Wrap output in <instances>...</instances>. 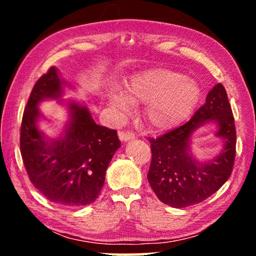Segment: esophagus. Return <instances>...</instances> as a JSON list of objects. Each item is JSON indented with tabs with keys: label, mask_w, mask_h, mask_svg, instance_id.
I'll list each match as a JSON object with an SVG mask.
<instances>
[{
	"label": "esophagus",
	"mask_w": 256,
	"mask_h": 256,
	"mask_svg": "<svg viewBox=\"0 0 256 256\" xmlns=\"http://www.w3.org/2000/svg\"><path fill=\"white\" fill-rule=\"evenodd\" d=\"M118 136L120 140L123 141H130V140H133V138H136V134H134L133 132H125V131H120L118 132Z\"/></svg>",
	"instance_id": "obj_1"
}]
</instances>
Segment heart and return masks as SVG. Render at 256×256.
<instances>
[{
  "label": "heart",
  "mask_w": 256,
  "mask_h": 256,
  "mask_svg": "<svg viewBox=\"0 0 256 256\" xmlns=\"http://www.w3.org/2000/svg\"><path fill=\"white\" fill-rule=\"evenodd\" d=\"M200 88L180 72L157 68L134 78L124 94H112L110 105L122 114L130 104H148L144 120L149 126L164 130L180 123L196 107Z\"/></svg>",
  "instance_id": "heart-1"
}]
</instances>
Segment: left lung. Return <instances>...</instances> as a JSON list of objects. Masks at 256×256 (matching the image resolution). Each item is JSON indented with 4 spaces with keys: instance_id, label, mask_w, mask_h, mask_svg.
<instances>
[{
    "instance_id": "obj_1",
    "label": "left lung",
    "mask_w": 256,
    "mask_h": 256,
    "mask_svg": "<svg viewBox=\"0 0 256 256\" xmlns=\"http://www.w3.org/2000/svg\"><path fill=\"white\" fill-rule=\"evenodd\" d=\"M206 122L218 123L216 135L223 138L225 146L214 160L198 163L189 151V138ZM148 140L152 158L146 177L159 200L174 208L204 201L226 183L235 162V120L224 86L216 84L188 122Z\"/></svg>"
}]
</instances>
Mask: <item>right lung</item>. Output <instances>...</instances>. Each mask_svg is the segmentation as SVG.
<instances>
[{
	"label": "right lung",
	"mask_w": 256,
	"mask_h": 256,
	"mask_svg": "<svg viewBox=\"0 0 256 256\" xmlns=\"http://www.w3.org/2000/svg\"><path fill=\"white\" fill-rule=\"evenodd\" d=\"M64 84L54 66L34 84L21 122L20 151L30 182L47 200L63 206H84L98 198L120 141L116 130L96 124L88 108L73 102L63 136L45 140L37 128V106L44 99L60 97Z\"/></svg>",
	"instance_id": "1"
}]
</instances>
